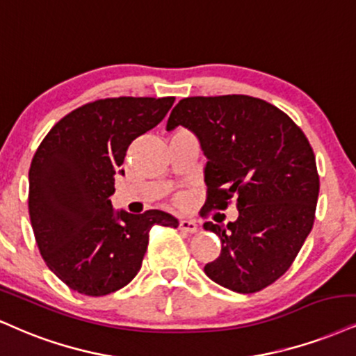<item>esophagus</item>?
<instances>
[{
  "mask_svg": "<svg viewBox=\"0 0 356 356\" xmlns=\"http://www.w3.org/2000/svg\"><path fill=\"white\" fill-rule=\"evenodd\" d=\"M179 229L186 233H196L198 225H196L195 220H179Z\"/></svg>",
  "mask_w": 356,
  "mask_h": 356,
  "instance_id": "34e87169",
  "label": "esophagus"
}]
</instances>
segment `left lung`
<instances>
[{"label":"left lung","instance_id":"1","mask_svg":"<svg viewBox=\"0 0 356 356\" xmlns=\"http://www.w3.org/2000/svg\"><path fill=\"white\" fill-rule=\"evenodd\" d=\"M185 127L207 156L204 211L227 210L236 221H207L221 253L204 273L236 293H254L285 275L310 235L318 202L315 153L293 120L273 104L246 95L179 99L166 129Z\"/></svg>","mask_w":356,"mask_h":356}]
</instances>
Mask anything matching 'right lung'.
I'll return each mask as SVG.
<instances>
[{
	"instance_id": "add662e5",
	"label": "right lung",
	"mask_w": 356,
	"mask_h": 356,
	"mask_svg": "<svg viewBox=\"0 0 356 356\" xmlns=\"http://www.w3.org/2000/svg\"><path fill=\"white\" fill-rule=\"evenodd\" d=\"M166 98L96 99L49 129L29 166L28 210L48 268L71 290L103 296L141 268L153 225L178 227L170 213L115 211L110 196L133 140L173 106Z\"/></svg>"
}]
</instances>
